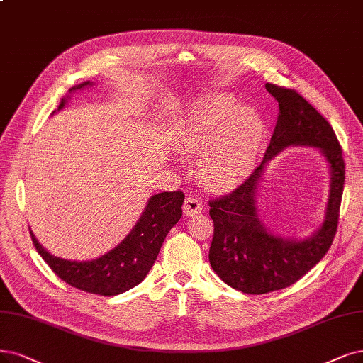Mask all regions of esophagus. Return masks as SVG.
I'll return each mask as SVG.
<instances>
[{
	"instance_id": "1",
	"label": "esophagus",
	"mask_w": 363,
	"mask_h": 363,
	"mask_svg": "<svg viewBox=\"0 0 363 363\" xmlns=\"http://www.w3.org/2000/svg\"><path fill=\"white\" fill-rule=\"evenodd\" d=\"M182 209H184V213H185L186 217H193V216H196V213L202 212L203 205H202V202H200V200H197L196 197L186 196Z\"/></svg>"
}]
</instances>
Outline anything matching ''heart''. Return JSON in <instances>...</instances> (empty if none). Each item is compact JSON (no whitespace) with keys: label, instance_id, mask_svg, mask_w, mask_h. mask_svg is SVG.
Segmentation results:
<instances>
[{"label":"heart","instance_id":"1","mask_svg":"<svg viewBox=\"0 0 363 363\" xmlns=\"http://www.w3.org/2000/svg\"><path fill=\"white\" fill-rule=\"evenodd\" d=\"M267 138L257 111L216 92L194 100L177 123L174 146L197 155L200 179L213 190L242 184L256 166Z\"/></svg>","mask_w":363,"mask_h":363}]
</instances>
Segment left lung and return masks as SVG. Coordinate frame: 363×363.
<instances>
[{"label": "left lung", "instance_id": "1", "mask_svg": "<svg viewBox=\"0 0 363 363\" xmlns=\"http://www.w3.org/2000/svg\"><path fill=\"white\" fill-rule=\"evenodd\" d=\"M278 101V119L262 164L229 196L211 200L213 238L209 263L227 286L263 294L296 283L325 257L337 233L344 189V158L330 124L296 91L264 85ZM291 145L315 147L331 173L325 220L306 238L274 234L258 218L257 196L269 161Z\"/></svg>", "mask_w": 363, "mask_h": 363}]
</instances>
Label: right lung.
Segmentation results:
<instances>
[{"instance_id": "right-lung-1", "label": "right lung", "mask_w": 363, "mask_h": 363, "mask_svg": "<svg viewBox=\"0 0 363 363\" xmlns=\"http://www.w3.org/2000/svg\"><path fill=\"white\" fill-rule=\"evenodd\" d=\"M92 85L86 80L70 88L69 94ZM69 100L70 96L64 97L57 111L64 109ZM184 197L182 191H164L151 196L136 225L123 242L97 259L77 262L53 256L40 245L30 230L33 244L50 269L67 284L100 296H115L140 284L151 271L167 233L182 217Z\"/></svg>"}]
</instances>
